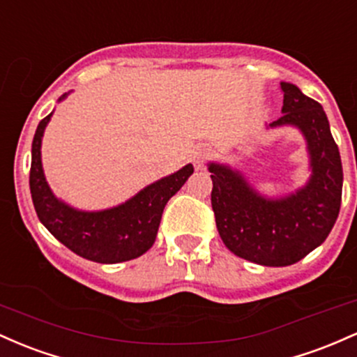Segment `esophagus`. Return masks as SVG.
<instances>
[{
  "mask_svg": "<svg viewBox=\"0 0 357 357\" xmlns=\"http://www.w3.org/2000/svg\"><path fill=\"white\" fill-rule=\"evenodd\" d=\"M206 155H207V148L206 146H195L194 150H192L190 158H192V162H194V165H195V168H197V170L202 168L204 158H206Z\"/></svg>",
  "mask_w": 357,
  "mask_h": 357,
  "instance_id": "1",
  "label": "esophagus"
}]
</instances>
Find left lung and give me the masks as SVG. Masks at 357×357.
Listing matches in <instances>:
<instances>
[{"mask_svg":"<svg viewBox=\"0 0 357 357\" xmlns=\"http://www.w3.org/2000/svg\"><path fill=\"white\" fill-rule=\"evenodd\" d=\"M282 118L266 130L291 126L305 138L310 177L288 194L268 197L243 172L209 162L212 211L227 250L263 266H288L320 246L339 215L342 163L322 106L295 84L282 82Z\"/></svg>","mask_w":357,"mask_h":357,"instance_id":"1","label":"left lung"}]
</instances>
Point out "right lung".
<instances>
[{
	"label": "right lung",
	"instance_id": "add662e5",
	"mask_svg": "<svg viewBox=\"0 0 357 357\" xmlns=\"http://www.w3.org/2000/svg\"><path fill=\"white\" fill-rule=\"evenodd\" d=\"M69 94L60 96L59 102ZM52 114L54 111L38 123L31 143L30 192L40 222L63 246L91 261L111 265L146 253L157 238L167 202L194 174L192 163L150 183L119 206L102 211L75 209L52 192L43 174L42 138Z\"/></svg>",
	"mask_w": 357,
	"mask_h": 357
}]
</instances>
